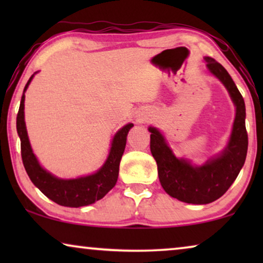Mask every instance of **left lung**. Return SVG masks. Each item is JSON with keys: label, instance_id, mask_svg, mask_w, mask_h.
I'll use <instances>...</instances> for the list:
<instances>
[{"label": "left lung", "instance_id": "1", "mask_svg": "<svg viewBox=\"0 0 263 263\" xmlns=\"http://www.w3.org/2000/svg\"><path fill=\"white\" fill-rule=\"evenodd\" d=\"M207 69L228 89L236 106V116L229 142L217 156L202 165L177 158L159 129L149 127L151 153L157 161L160 184L168 195L182 202L206 204L224 195L235 182L246 161L248 134L246 104L228 70L212 57H204Z\"/></svg>", "mask_w": 263, "mask_h": 263}]
</instances>
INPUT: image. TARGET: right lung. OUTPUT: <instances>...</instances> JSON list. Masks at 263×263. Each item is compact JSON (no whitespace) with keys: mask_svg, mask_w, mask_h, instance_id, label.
I'll return each instance as SVG.
<instances>
[{"mask_svg":"<svg viewBox=\"0 0 263 263\" xmlns=\"http://www.w3.org/2000/svg\"><path fill=\"white\" fill-rule=\"evenodd\" d=\"M34 74L25 86L19 112L16 116V130L21 141V158H23L25 170L32 183L46 197L61 206L78 208L95 203L96 201L103 199L116 184L121 158L123 156L125 143H127V135L134 124H125L115 134L105 163L95 174L70 179L56 177L39 164L37 157L32 151L26 123H25V92L31 84Z\"/></svg>","mask_w":263,"mask_h":263,"instance_id":"add662e5","label":"right lung"}]
</instances>
